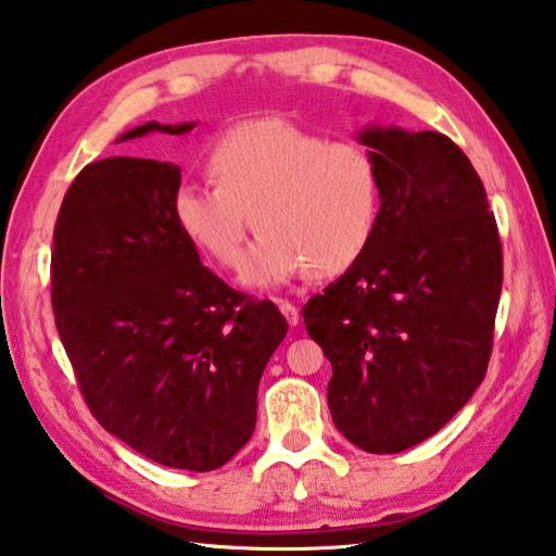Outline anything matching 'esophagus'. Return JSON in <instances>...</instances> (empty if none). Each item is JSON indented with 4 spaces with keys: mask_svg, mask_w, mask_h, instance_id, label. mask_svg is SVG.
Instances as JSON below:
<instances>
[{
    "mask_svg": "<svg viewBox=\"0 0 556 556\" xmlns=\"http://www.w3.org/2000/svg\"><path fill=\"white\" fill-rule=\"evenodd\" d=\"M277 306H279V311H281V315H285V318H287V323L291 325V328H293V325H299V320H301V315H299V308L296 306H293V303H289V301H277Z\"/></svg>",
    "mask_w": 556,
    "mask_h": 556,
    "instance_id": "1",
    "label": "esophagus"
}]
</instances>
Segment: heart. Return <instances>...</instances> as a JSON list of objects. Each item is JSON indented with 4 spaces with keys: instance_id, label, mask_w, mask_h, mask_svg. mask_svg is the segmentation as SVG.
<instances>
[{
    "instance_id": "1",
    "label": "heart",
    "mask_w": 556,
    "mask_h": 556,
    "mask_svg": "<svg viewBox=\"0 0 556 556\" xmlns=\"http://www.w3.org/2000/svg\"><path fill=\"white\" fill-rule=\"evenodd\" d=\"M204 170L212 185H180L173 216L228 269L241 265L255 224L263 233L243 269L248 287H281L313 269L340 277L374 243L383 185L356 141H328L279 117L250 119L206 144Z\"/></svg>"
}]
</instances>
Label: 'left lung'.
I'll return each mask as SVG.
<instances>
[{
    "mask_svg": "<svg viewBox=\"0 0 556 556\" xmlns=\"http://www.w3.org/2000/svg\"><path fill=\"white\" fill-rule=\"evenodd\" d=\"M383 185L371 248L303 306L332 364L337 431L400 453L445 427L484 380L502 296V241L470 159L441 132L356 135Z\"/></svg>",
    "mask_w": 556,
    "mask_h": 556,
    "instance_id": "obj_1",
    "label": "left lung"
}]
</instances>
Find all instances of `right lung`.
Returning <instances> with one entry per match:
<instances>
[{
	"label": "right lung",
	"instance_id": "right-lung-1",
	"mask_svg": "<svg viewBox=\"0 0 556 556\" xmlns=\"http://www.w3.org/2000/svg\"><path fill=\"white\" fill-rule=\"evenodd\" d=\"M192 127L151 119L117 141ZM178 188L168 161L89 163L54 224L52 311L98 424L159 465L210 472L253 437L287 320L202 265L173 216Z\"/></svg>",
	"mask_w": 556,
	"mask_h": 556
}]
</instances>
